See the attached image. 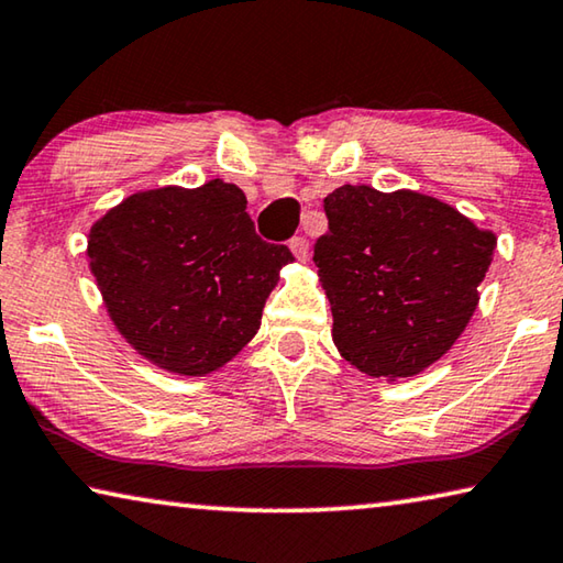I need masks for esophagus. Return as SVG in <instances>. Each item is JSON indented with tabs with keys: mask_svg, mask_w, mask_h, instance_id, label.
Wrapping results in <instances>:
<instances>
[{
	"mask_svg": "<svg viewBox=\"0 0 563 563\" xmlns=\"http://www.w3.org/2000/svg\"><path fill=\"white\" fill-rule=\"evenodd\" d=\"M290 251H292V255L298 261H305L308 258V253H310V243H308V238H302V235H295L292 241H290Z\"/></svg>",
	"mask_w": 563,
	"mask_h": 563,
	"instance_id": "esophagus-1",
	"label": "esophagus"
}]
</instances>
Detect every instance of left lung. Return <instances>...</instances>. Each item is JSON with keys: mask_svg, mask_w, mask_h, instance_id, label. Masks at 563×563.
Wrapping results in <instances>:
<instances>
[{"mask_svg": "<svg viewBox=\"0 0 563 563\" xmlns=\"http://www.w3.org/2000/svg\"><path fill=\"white\" fill-rule=\"evenodd\" d=\"M316 255L332 340L369 377H412L470 322L497 238L415 190L340 186Z\"/></svg>", "mask_w": 563, "mask_h": 563, "instance_id": "8db88e82", "label": "left lung"}]
</instances>
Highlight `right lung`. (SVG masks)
Wrapping results in <instances>:
<instances>
[{
	"instance_id": "obj_1",
	"label": "right lung",
	"mask_w": 563,
	"mask_h": 563,
	"mask_svg": "<svg viewBox=\"0 0 563 563\" xmlns=\"http://www.w3.org/2000/svg\"><path fill=\"white\" fill-rule=\"evenodd\" d=\"M245 203L213 178L133 194L91 228L89 265L113 325L168 373L201 377L235 357L292 261L255 233Z\"/></svg>"
}]
</instances>
